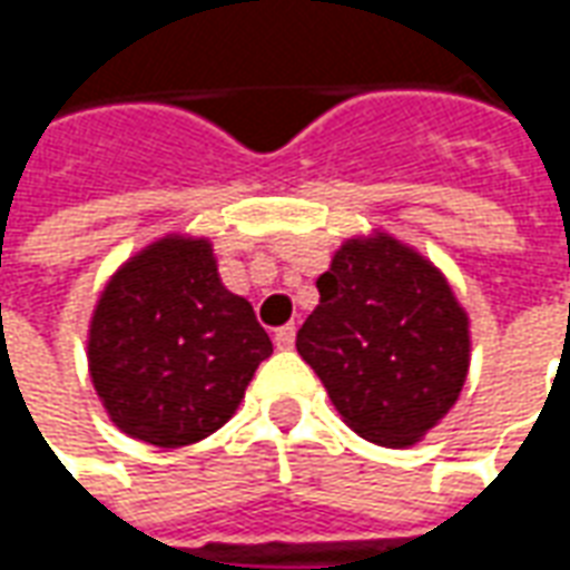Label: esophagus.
<instances>
[{
	"instance_id": "obj_1",
	"label": "esophagus",
	"mask_w": 570,
	"mask_h": 570,
	"mask_svg": "<svg viewBox=\"0 0 570 570\" xmlns=\"http://www.w3.org/2000/svg\"><path fill=\"white\" fill-rule=\"evenodd\" d=\"M274 345L281 347V351H289V347L296 345V326H293V323L281 326V330L274 333Z\"/></svg>"
}]
</instances>
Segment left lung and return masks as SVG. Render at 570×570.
<instances>
[{"label":"left lung","instance_id":"obj_1","mask_svg":"<svg viewBox=\"0 0 570 570\" xmlns=\"http://www.w3.org/2000/svg\"><path fill=\"white\" fill-rule=\"evenodd\" d=\"M317 289L296 347L338 415L379 445L419 442L454 406L470 366L466 314L449 281L379 232L345 240Z\"/></svg>","mask_w":570,"mask_h":570}]
</instances>
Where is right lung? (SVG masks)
<instances>
[{"label": "right lung", "instance_id": "1", "mask_svg": "<svg viewBox=\"0 0 570 570\" xmlns=\"http://www.w3.org/2000/svg\"><path fill=\"white\" fill-rule=\"evenodd\" d=\"M272 338L228 293L210 240L167 235L106 284L88 366L109 419L134 440L179 449L235 415Z\"/></svg>", "mask_w": 570, "mask_h": 570}]
</instances>
